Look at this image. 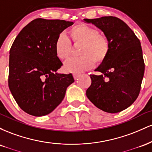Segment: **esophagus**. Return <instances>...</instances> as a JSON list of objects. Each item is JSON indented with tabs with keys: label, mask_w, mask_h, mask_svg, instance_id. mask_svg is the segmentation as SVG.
Instances as JSON below:
<instances>
[{
	"label": "esophagus",
	"mask_w": 152,
	"mask_h": 152,
	"mask_svg": "<svg viewBox=\"0 0 152 152\" xmlns=\"http://www.w3.org/2000/svg\"><path fill=\"white\" fill-rule=\"evenodd\" d=\"M74 77L75 80H78V78L81 77V74H74Z\"/></svg>",
	"instance_id": "esophagus-1"
}]
</instances>
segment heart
Here are the masks:
<instances>
[{
	"label": "heart",
	"mask_w": 152,
	"mask_h": 152,
	"mask_svg": "<svg viewBox=\"0 0 152 152\" xmlns=\"http://www.w3.org/2000/svg\"><path fill=\"white\" fill-rule=\"evenodd\" d=\"M69 36L74 43H82L79 58H70L66 62L64 69L69 72L80 74L94 67L95 61L101 64L107 58L110 51L109 39L99 34L98 30L89 26L79 23L69 31ZM71 44L67 36L61 34L55 43L56 55L60 60L69 57Z\"/></svg>",
	"instance_id": "obj_1"
}]
</instances>
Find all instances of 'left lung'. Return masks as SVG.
<instances>
[{"mask_svg": "<svg viewBox=\"0 0 152 152\" xmlns=\"http://www.w3.org/2000/svg\"><path fill=\"white\" fill-rule=\"evenodd\" d=\"M104 32L110 43L107 58L90 75L91 84L86 96L102 111L115 114L126 109L139 96L144 77L142 46L126 23L114 16L84 19Z\"/></svg>", "mask_w": 152, "mask_h": 152, "instance_id": "1", "label": "left lung"}]
</instances>
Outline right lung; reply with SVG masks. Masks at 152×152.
Wrapping results in <instances>:
<instances>
[{"mask_svg": "<svg viewBox=\"0 0 152 152\" xmlns=\"http://www.w3.org/2000/svg\"><path fill=\"white\" fill-rule=\"evenodd\" d=\"M74 23L36 18L20 31L10 50L8 86L19 107L27 114L42 116L61 103L71 74H58L63 65L56 55L61 33Z\"/></svg>", "mask_w": 152, "mask_h": 152, "instance_id": "1", "label": "right lung"}]
</instances>
